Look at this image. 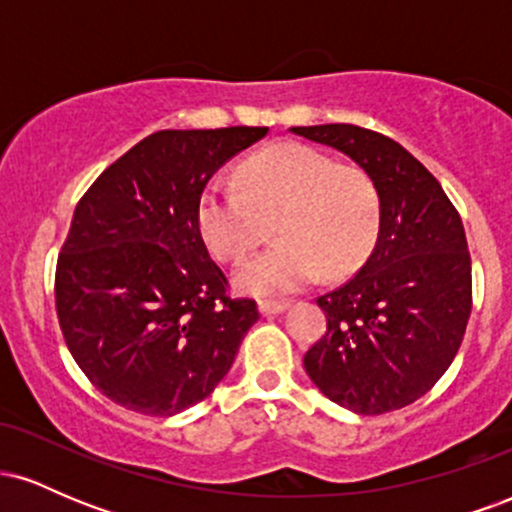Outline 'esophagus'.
<instances>
[{
    "label": "esophagus",
    "mask_w": 512,
    "mask_h": 512,
    "mask_svg": "<svg viewBox=\"0 0 512 512\" xmlns=\"http://www.w3.org/2000/svg\"><path fill=\"white\" fill-rule=\"evenodd\" d=\"M289 308L286 301H260V313L262 315H276V313H284Z\"/></svg>",
    "instance_id": "esophagus-1"
}]
</instances>
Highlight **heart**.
Returning a JSON list of instances; mask_svg holds the SVG:
<instances>
[{"instance_id": "b5f03b06", "label": "heart", "mask_w": 512, "mask_h": 512, "mask_svg": "<svg viewBox=\"0 0 512 512\" xmlns=\"http://www.w3.org/2000/svg\"><path fill=\"white\" fill-rule=\"evenodd\" d=\"M240 190L211 182L197 202L202 243L223 262H243L274 219L279 243L245 262L236 286L252 296H284L361 267L380 231V197L354 166H337L313 146L286 142L243 161Z\"/></svg>"}]
</instances>
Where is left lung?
<instances>
[{"mask_svg":"<svg viewBox=\"0 0 512 512\" xmlns=\"http://www.w3.org/2000/svg\"><path fill=\"white\" fill-rule=\"evenodd\" d=\"M291 132L349 156L380 197L378 243L366 264L317 298L327 332L305 351V373L356 414L407 407L450 368L472 313L460 214L440 182L385 134L356 125Z\"/></svg>","mask_w":512,"mask_h":512,"instance_id":"obj_1","label":"left lung"}]
</instances>
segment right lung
Listing matches in <instances>:
<instances>
[{
  "label": "right lung",
  "mask_w": 512,
  "mask_h": 512,
  "mask_svg": "<svg viewBox=\"0 0 512 512\" xmlns=\"http://www.w3.org/2000/svg\"><path fill=\"white\" fill-rule=\"evenodd\" d=\"M267 127L161 129L98 175L55 272L60 330L96 390L146 416L202 402L260 320L197 231L211 175Z\"/></svg>",
  "instance_id": "right-lung-1"
}]
</instances>
